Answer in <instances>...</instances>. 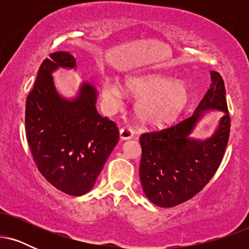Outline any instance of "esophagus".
Instances as JSON below:
<instances>
[{"instance_id": "1", "label": "esophagus", "mask_w": 249, "mask_h": 249, "mask_svg": "<svg viewBox=\"0 0 249 249\" xmlns=\"http://www.w3.org/2000/svg\"><path fill=\"white\" fill-rule=\"evenodd\" d=\"M134 133L130 127H123L119 130V137H121L122 141H128V139L133 138Z\"/></svg>"}]
</instances>
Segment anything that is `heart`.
<instances>
[{
	"label": "heart",
	"instance_id": "obj_1",
	"mask_svg": "<svg viewBox=\"0 0 249 249\" xmlns=\"http://www.w3.org/2000/svg\"><path fill=\"white\" fill-rule=\"evenodd\" d=\"M125 85L128 92L138 98L136 104L137 116L148 126H165L174 122L190 101L188 89L184 83L173 82L164 76L130 77ZM123 97V89L116 82H104L102 98L110 112L118 110Z\"/></svg>",
	"mask_w": 249,
	"mask_h": 249
}]
</instances>
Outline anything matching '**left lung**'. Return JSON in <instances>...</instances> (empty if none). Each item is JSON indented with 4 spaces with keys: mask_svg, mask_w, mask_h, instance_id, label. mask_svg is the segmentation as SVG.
I'll use <instances>...</instances> for the list:
<instances>
[{
    "mask_svg": "<svg viewBox=\"0 0 249 249\" xmlns=\"http://www.w3.org/2000/svg\"><path fill=\"white\" fill-rule=\"evenodd\" d=\"M211 87L190 118L165 130L142 134L139 177L142 191L159 207H173L193 198L218 170L228 142L231 118L221 76L211 71ZM212 110H220L212 136H192L198 123Z\"/></svg>",
    "mask_w": 249,
    "mask_h": 249,
    "instance_id": "obj_1",
    "label": "left lung"
}]
</instances>
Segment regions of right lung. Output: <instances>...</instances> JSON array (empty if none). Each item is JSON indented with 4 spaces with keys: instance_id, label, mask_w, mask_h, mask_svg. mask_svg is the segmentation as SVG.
I'll list each match as a JSON object with an SVG mask.
<instances>
[{
    "instance_id": "add662e5",
    "label": "right lung",
    "mask_w": 249,
    "mask_h": 249,
    "mask_svg": "<svg viewBox=\"0 0 249 249\" xmlns=\"http://www.w3.org/2000/svg\"><path fill=\"white\" fill-rule=\"evenodd\" d=\"M76 70V58L57 51L39 67L25 105V133L39 172L53 186L79 196L95 186L118 142V128L96 108L97 89L82 82L72 98L57 90L53 73Z\"/></svg>"
}]
</instances>
